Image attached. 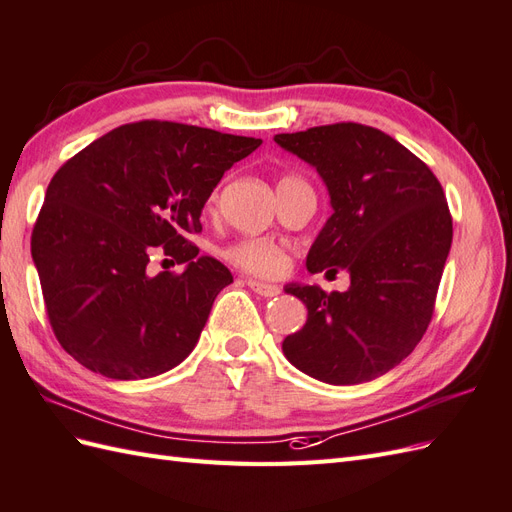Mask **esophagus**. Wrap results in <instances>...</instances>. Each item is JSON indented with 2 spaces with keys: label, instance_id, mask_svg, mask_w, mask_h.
Masks as SVG:
<instances>
[{
  "label": "esophagus",
  "instance_id": "1",
  "mask_svg": "<svg viewBox=\"0 0 512 512\" xmlns=\"http://www.w3.org/2000/svg\"><path fill=\"white\" fill-rule=\"evenodd\" d=\"M247 284H249V289H252V291L258 293V295H263V297H276V295H280V291H282L278 284L260 282V280H254V278H249Z\"/></svg>",
  "mask_w": 512,
  "mask_h": 512
}]
</instances>
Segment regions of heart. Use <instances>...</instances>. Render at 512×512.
Wrapping results in <instances>:
<instances>
[{"mask_svg":"<svg viewBox=\"0 0 512 512\" xmlns=\"http://www.w3.org/2000/svg\"><path fill=\"white\" fill-rule=\"evenodd\" d=\"M291 178L295 176H284L282 180ZM223 256L234 267L254 273V276H278L289 267V249H286V245L271 239H260V236H247V239L228 245L223 249Z\"/></svg>","mask_w":512,"mask_h":512,"instance_id":"b5f03b06","label":"heart"}]
</instances>
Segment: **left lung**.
I'll return each mask as SVG.
<instances>
[{
  "label": "left lung",
  "instance_id": "obj_1",
  "mask_svg": "<svg viewBox=\"0 0 512 512\" xmlns=\"http://www.w3.org/2000/svg\"><path fill=\"white\" fill-rule=\"evenodd\" d=\"M310 162L330 191L332 217L306 258L310 273L345 269L350 289L286 286L308 319L289 334V363L328 384L382 376L415 350L436 304L452 215L430 167L393 136L363 123L276 134Z\"/></svg>",
  "mask_w": 512,
  "mask_h": 512
}]
</instances>
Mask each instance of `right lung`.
Returning <instances> with one entry per match:
<instances>
[{
    "label": "right lung",
    "mask_w": 512,
    "mask_h": 512,
    "mask_svg": "<svg viewBox=\"0 0 512 512\" xmlns=\"http://www.w3.org/2000/svg\"><path fill=\"white\" fill-rule=\"evenodd\" d=\"M260 143L145 119L110 130L54 173L32 258L62 350L112 380L158 376L193 352L232 273L197 256L186 234L202 232L223 173ZM154 246L187 269L147 277Z\"/></svg>",
    "instance_id": "right-lung-1"
}]
</instances>
